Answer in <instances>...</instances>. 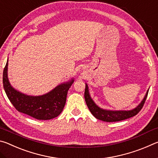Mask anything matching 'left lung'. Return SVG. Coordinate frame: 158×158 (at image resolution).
Returning <instances> with one entry per match:
<instances>
[{
	"instance_id": "left-lung-1",
	"label": "left lung",
	"mask_w": 158,
	"mask_h": 158,
	"mask_svg": "<svg viewBox=\"0 0 158 158\" xmlns=\"http://www.w3.org/2000/svg\"><path fill=\"white\" fill-rule=\"evenodd\" d=\"M148 93V90H147L145 97H144L143 100L141 101V102L139 105L136 108L132 109V110L130 111H111L100 108L98 105H96V104L93 102L91 98H90L87 84H85L84 98L85 103H86L90 111L91 112V114L96 118L105 122H116L121 121H123V120L129 118L136 116L141 111V109H142L146 100Z\"/></svg>"
}]
</instances>
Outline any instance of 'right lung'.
<instances>
[{
  "mask_svg": "<svg viewBox=\"0 0 158 158\" xmlns=\"http://www.w3.org/2000/svg\"><path fill=\"white\" fill-rule=\"evenodd\" d=\"M8 60L2 74L3 88L7 98L21 113L37 120H50L57 117L65 106L66 98L74 79L58 85L50 92L40 96H31L17 91L10 84L7 77Z\"/></svg>",
  "mask_w": 158,
  "mask_h": 158,
  "instance_id": "obj_1",
  "label": "right lung"
}]
</instances>
